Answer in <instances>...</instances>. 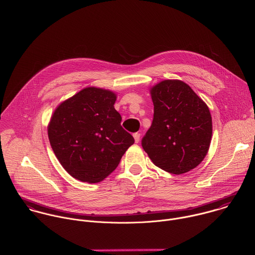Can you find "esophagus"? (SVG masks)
<instances>
[{
    "mask_svg": "<svg viewBox=\"0 0 255 255\" xmlns=\"http://www.w3.org/2000/svg\"><path fill=\"white\" fill-rule=\"evenodd\" d=\"M139 137H140V133H139V132L133 133V138H134V141H135V142H138V141H139Z\"/></svg>",
    "mask_w": 255,
    "mask_h": 255,
    "instance_id": "esophagus-1",
    "label": "esophagus"
}]
</instances>
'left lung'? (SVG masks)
I'll return each instance as SVG.
<instances>
[{
  "label": "left lung",
  "mask_w": 255,
  "mask_h": 255,
  "mask_svg": "<svg viewBox=\"0 0 255 255\" xmlns=\"http://www.w3.org/2000/svg\"><path fill=\"white\" fill-rule=\"evenodd\" d=\"M154 119L141 139L157 167L181 175L206 157L212 137L207 105L181 80H163L150 88Z\"/></svg>",
  "instance_id": "1"
}]
</instances>
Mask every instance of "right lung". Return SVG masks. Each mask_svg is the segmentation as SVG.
I'll list each match as a JSON object with an SVG mask.
<instances>
[{
  "label": "right lung",
  "mask_w": 255,
  "mask_h": 255,
  "mask_svg": "<svg viewBox=\"0 0 255 255\" xmlns=\"http://www.w3.org/2000/svg\"><path fill=\"white\" fill-rule=\"evenodd\" d=\"M111 90L86 87L63 101L53 113L48 137L66 172L76 180L97 183L119 166L134 142L121 125Z\"/></svg>",
  "instance_id": "obj_1"
}]
</instances>
